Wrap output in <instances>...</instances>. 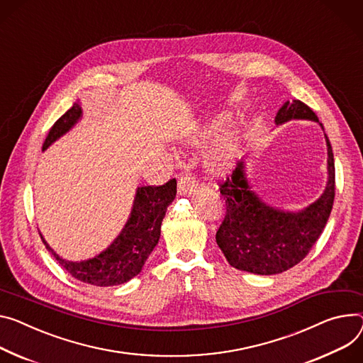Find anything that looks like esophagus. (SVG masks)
Listing matches in <instances>:
<instances>
[{"instance_id": "1", "label": "esophagus", "mask_w": 363, "mask_h": 363, "mask_svg": "<svg viewBox=\"0 0 363 363\" xmlns=\"http://www.w3.org/2000/svg\"><path fill=\"white\" fill-rule=\"evenodd\" d=\"M198 189V182L196 177H194L193 173L186 172L179 176L177 182V190L180 194H191L194 190Z\"/></svg>"}]
</instances>
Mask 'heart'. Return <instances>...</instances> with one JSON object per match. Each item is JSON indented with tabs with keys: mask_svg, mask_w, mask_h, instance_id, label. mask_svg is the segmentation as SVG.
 Listing matches in <instances>:
<instances>
[{
	"mask_svg": "<svg viewBox=\"0 0 363 363\" xmlns=\"http://www.w3.org/2000/svg\"><path fill=\"white\" fill-rule=\"evenodd\" d=\"M240 136L235 132H230L220 138L216 148L212 151L208 165L213 173L225 172L240 152Z\"/></svg>",
	"mask_w": 363,
	"mask_h": 363,
	"instance_id": "obj_1",
	"label": "heart"
}]
</instances>
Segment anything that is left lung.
<instances>
[{"label":"left lung","mask_w":363,"mask_h":363,"mask_svg":"<svg viewBox=\"0 0 363 363\" xmlns=\"http://www.w3.org/2000/svg\"><path fill=\"white\" fill-rule=\"evenodd\" d=\"M291 119L318 122L313 108L301 100L286 101L277 111V125ZM325 141L328 183L323 196L302 212H282L263 203L250 190L242 162L220 184L227 212L216 231V244L233 267L256 274H277L294 267L310 253L327 224L336 194L333 150L327 136Z\"/></svg>","instance_id":"obj_1"}]
</instances>
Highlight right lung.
<instances>
[{"mask_svg":"<svg viewBox=\"0 0 363 363\" xmlns=\"http://www.w3.org/2000/svg\"><path fill=\"white\" fill-rule=\"evenodd\" d=\"M78 103L52 125L43 143L46 150L55 139L64 135L79 119ZM177 191V182L172 179L161 186L138 187L133 209L121 235L107 250L87 262H67L61 259L42 238L57 262L75 279L96 286H113L128 282L143 270L148 256L160 240L161 222ZM42 235V234H39Z\"/></svg>","mask_w":363,"mask_h":363,"instance_id":"obj_1","label":"right lung"}]
</instances>
